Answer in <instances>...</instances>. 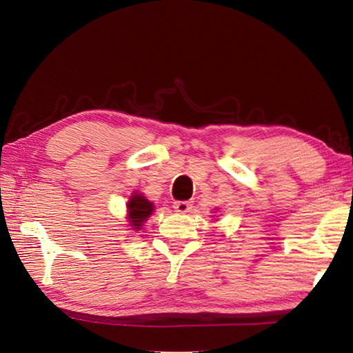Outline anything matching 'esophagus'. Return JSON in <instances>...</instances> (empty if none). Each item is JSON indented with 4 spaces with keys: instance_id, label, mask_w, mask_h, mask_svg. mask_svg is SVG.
I'll use <instances>...</instances> for the list:
<instances>
[{
    "instance_id": "34e87169",
    "label": "esophagus",
    "mask_w": 353,
    "mask_h": 353,
    "mask_svg": "<svg viewBox=\"0 0 353 353\" xmlns=\"http://www.w3.org/2000/svg\"><path fill=\"white\" fill-rule=\"evenodd\" d=\"M174 208L179 213H187L192 208V203L190 201H176L174 203Z\"/></svg>"
}]
</instances>
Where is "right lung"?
<instances>
[{
    "mask_svg": "<svg viewBox=\"0 0 353 353\" xmlns=\"http://www.w3.org/2000/svg\"><path fill=\"white\" fill-rule=\"evenodd\" d=\"M128 221L129 225L132 227V230H141L145 221L154 212V204L148 201L141 193H134V195L129 198L128 201Z\"/></svg>",
    "mask_w": 353,
    "mask_h": 353,
    "instance_id": "right-lung-1",
    "label": "right lung"
}]
</instances>
